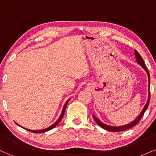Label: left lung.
<instances>
[{
  "instance_id": "obj_1",
  "label": "left lung",
  "mask_w": 156,
  "mask_h": 156,
  "mask_svg": "<svg viewBox=\"0 0 156 156\" xmlns=\"http://www.w3.org/2000/svg\"><path fill=\"white\" fill-rule=\"evenodd\" d=\"M135 56H136V62L138 64H139V65H141V67H142L143 69H144V70L146 71L147 74V76H148V89H149V92H148V98H147V101L145 105L144 106V108H143L142 111H141L140 114H139V116L136 117V119H135L133 122H131L129 123V124H127L125 125H122V126H118V127H115V126H110V125H105L104 123L102 122L101 121H100L99 119L97 118L95 116H92L93 118H94V120L96 121V122L98 123V125H99L100 127H101L102 128H103V129L105 130H109V131H113V132H119V131H123V130H125L127 129H129L130 128H133V127L135 126L136 125H137L138 123H139V122L140 121V119H141V117H143V115H144V112H145V111L147 110V108L148 105H149V103H150V74H149V72H148L146 66H145V64H144V60L142 59V58H141V56L140 55L138 52L136 51L135 50Z\"/></svg>"
}]
</instances>
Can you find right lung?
<instances>
[{"label": "right lung", "mask_w": 156, "mask_h": 156, "mask_svg": "<svg viewBox=\"0 0 156 156\" xmlns=\"http://www.w3.org/2000/svg\"><path fill=\"white\" fill-rule=\"evenodd\" d=\"M69 100H70V99H68L67 101V102H66V103H65V104H64V107H63V109H62V114H61L60 117H59V118H58V120H57L56 122H55V123H53V124L52 125H51V126H50V127H48V128H45V129H43V130H29V129H26V128H24V129L27 130H28V131H31V132H32V133H44V132H46V131H48V130H50L53 129V128H54L56 126V125H58V123L60 122V121L62 120V117H63V116H64V112H65L66 107H67V105L68 102H69ZM15 123H16V122H15ZM16 124H17V125H19L18 124H17V123H16ZM19 126H20V125H19ZM20 127H21V126H20Z\"/></svg>", "instance_id": "add662e5"}]
</instances>
